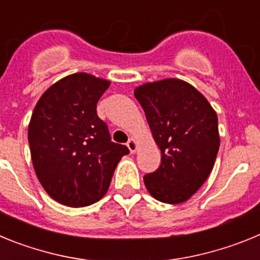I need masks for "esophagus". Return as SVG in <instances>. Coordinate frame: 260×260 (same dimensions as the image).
Returning a JSON list of instances; mask_svg holds the SVG:
<instances>
[{"instance_id": "1", "label": "esophagus", "mask_w": 260, "mask_h": 260, "mask_svg": "<svg viewBox=\"0 0 260 260\" xmlns=\"http://www.w3.org/2000/svg\"><path fill=\"white\" fill-rule=\"evenodd\" d=\"M127 147H128V150H130V152L134 153L137 152V148H138V143L137 141H135L134 138H130L127 142Z\"/></svg>"}]
</instances>
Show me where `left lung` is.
<instances>
[{
  "mask_svg": "<svg viewBox=\"0 0 260 260\" xmlns=\"http://www.w3.org/2000/svg\"><path fill=\"white\" fill-rule=\"evenodd\" d=\"M134 96L161 151V164L144 176V185L162 203L186 202L215 164L220 146L217 114L198 89L174 78L137 87Z\"/></svg>",
  "mask_w": 260,
  "mask_h": 260,
  "instance_id": "obj_1",
  "label": "left lung"
}]
</instances>
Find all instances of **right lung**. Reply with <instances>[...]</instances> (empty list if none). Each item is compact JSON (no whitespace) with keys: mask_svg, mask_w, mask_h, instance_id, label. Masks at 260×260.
I'll return each instance as SVG.
<instances>
[{"mask_svg":"<svg viewBox=\"0 0 260 260\" xmlns=\"http://www.w3.org/2000/svg\"><path fill=\"white\" fill-rule=\"evenodd\" d=\"M109 80L75 73L39 99L28 125L34 169L50 198L69 207L95 203L108 191L128 148L110 141L96 104Z\"/></svg>","mask_w":260,"mask_h":260,"instance_id":"right-lung-1","label":"right lung"}]
</instances>
